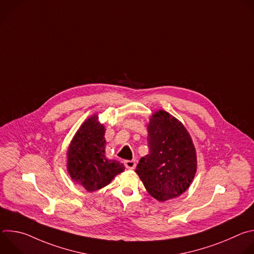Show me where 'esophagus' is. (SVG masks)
Masks as SVG:
<instances>
[{
	"label": "esophagus",
	"mask_w": 254,
	"mask_h": 254,
	"mask_svg": "<svg viewBox=\"0 0 254 254\" xmlns=\"http://www.w3.org/2000/svg\"><path fill=\"white\" fill-rule=\"evenodd\" d=\"M124 164H125L127 169L132 170V169L135 168V161H133V160H131V161L130 160H127V161L124 162Z\"/></svg>",
	"instance_id": "obj_1"
}]
</instances>
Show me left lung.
Wrapping results in <instances>:
<instances>
[{
    "mask_svg": "<svg viewBox=\"0 0 254 254\" xmlns=\"http://www.w3.org/2000/svg\"><path fill=\"white\" fill-rule=\"evenodd\" d=\"M148 132L150 153L139 160L135 173L155 199L178 197L189 188L197 170L192 138L184 126L165 111L153 115Z\"/></svg>",
    "mask_w": 254,
    "mask_h": 254,
    "instance_id": "left-lung-1",
    "label": "left lung"
}]
</instances>
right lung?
Returning a JSON list of instances; mask_svg holds the SVG:
<instances>
[{"instance_id":"add662e5","label":"right lung","mask_w":254,"mask_h":254,"mask_svg":"<svg viewBox=\"0 0 254 254\" xmlns=\"http://www.w3.org/2000/svg\"><path fill=\"white\" fill-rule=\"evenodd\" d=\"M104 148V127L94 115L77 130L67 152L71 179L88 192L103 188L125 171L124 164L105 158Z\"/></svg>"}]
</instances>
